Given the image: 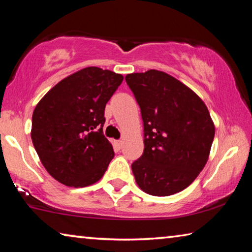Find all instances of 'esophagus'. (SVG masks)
Returning a JSON list of instances; mask_svg holds the SVG:
<instances>
[{
    "label": "esophagus",
    "mask_w": 252,
    "mask_h": 252,
    "mask_svg": "<svg viewBox=\"0 0 252 252\" xmlns=\"http://www.w3.org/2000/svg\"><path fill=\"white\" fill-rule=\"evenodd\" d=\"M114 146H116V148L120 150V149L122 148V141H121V140H117V141H114Z\"/></svg>",
    "instance_id": "obj_1"
}]
</instances>
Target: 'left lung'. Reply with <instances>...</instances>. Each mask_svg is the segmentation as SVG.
Segmentation results:
<instances>
[{
  "instance_id": "left-lung-1",
  "label": "left lung",
  "mask_w": 252,
  "mask_h": 252,
  "mask_svg": "<svg viewBox=\"0 0 252 252\" xmlns=\"http://www.w3.org/2000/svg\"><path fill=\"white\" fill-rule=\"evenodd\" d=\"M141 109L144 150L132 163L140 189L167 197L185 190L210 155L215 125L207 105L168 73L149 70L126 76Z\"/></svg>"
}]
</instances>
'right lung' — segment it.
<instances>
[{
    "instance_id": "add662e5",
    "label": "right lung",
    "mask_w": 252,
    "mask_h": 252,
    "mask_svg": "<svg viewBox=\"0 0 252 252\" xmlns=\"http://www.w3.org/2000/svg\"><path fill=\"white\" fill-rule=\"evenodd\" d=\"M123 76L89 66L55 84L36 104L31 138L40 160L55 180L74 188L103 177L113 159L103 135L104 109Z\"/></svg>"
}]
</instances>
